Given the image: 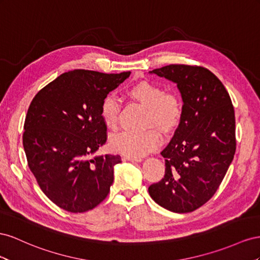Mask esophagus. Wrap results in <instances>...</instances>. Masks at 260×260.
I'll return each instance as SVG.
<instances>
[{
	"instance_id": "34e87169",
	"label": "esophagus",
	"mask_w": 260,
	"mask_h": 260,
	"mask_svg": "<svg viewBox=\"0 0 260 260\" xmlns=\"http://www.w3.org/2000/svg\"><path fill=\"white\" fill-rule=\"evenodd\" d=\"M123 159L125 161H131V162H140L143 161L142 158H135V157H129V155H124Z\"/></svg>"
}]
</instances>
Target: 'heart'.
Masks as SVG:
<instances>
[{
    "instance_id": "heart-1",
    "label": "heart",
    "mask_w": 260,
    "mask_h": 260,
    "mask_svg": "<svg viewBox=\"0 0 260 260\" xmlns=\"http://www.w3.org/2000/svg\"><path fill=\"white\" fill-rule=\"evenodd\" d=\"M129 93L148 109L146 126L154 125L161 131L167 132L180 123L183 106L176 93L165 92L162 87L148 81L135 85ZM120 107V99L114 93L107 94L101 102L100 115L110 127H113L117 123ZM160 144L161 136L154 128L143 132L122 131L115 133L110 138V146L115 152L135 158L144 157Z\"/></svg>"
}]
</instances>
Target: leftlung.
I'll list each match as a JSON object with an SVG mask.
<instances>
[{
    "label": "left lung",
    "mask_w": 260,
    "mask_h": 260,
    "mask_svg": "<svg viewBox=\"0 0 260 260\" xmlns=\"http://www.w3.org/2000/svg\"><path fill=\"white\" fill-rule=\"evenodd\" d=\"M149 73L176 84L183 113L172 139L161 151L165 177L148 190L163 208L191 212L214 195L233 160L234 108L223 84L202 66L171 64Z\"/></svg>",
    "instance_id": "left-lung-1"
}]
</instances>
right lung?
Listing matches in <instances>:
<instances>
[{"label":"right lung","instance_id":"right-lung-1","mask_svg":"<svg viewBox=\"0 0 260 260\" xmlns=\"http://www.w3.org/2000/svg\"><path fill=\"white\" fill-rule=\"evenodd\" d=\"M129 75L71 71L29 106L23 135L28 167L46 196L66 211L91 210L109 194L121 157L90 155L107 142L101 102Z\"/></svg>","mask_w":260,"mask_h":260}]
</instances>
